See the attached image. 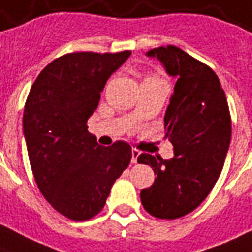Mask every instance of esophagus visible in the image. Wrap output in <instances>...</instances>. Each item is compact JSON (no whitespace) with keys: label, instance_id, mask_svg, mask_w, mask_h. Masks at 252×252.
Wrapping results in <instances>:
<instances>
[{"label":"esophagus","instance_id":"1","mask_svg":"<svg viewBox=\"0 0 252 252\" xmlns=\"http://www.w3.org/2000/svg\"><path fill=\"white\" fill-rule=\"evenodd\" d=\"M139 155H140V152L138 150V149H132V160H131V161H132L133 164L136 162V160H138Z\"/></svg>","mask_w":252,"mask_h":252}]
</instances>
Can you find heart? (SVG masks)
Here are the masks:
<instances>
[{"label": "heart", "mask_w": 252, "mask_h": 252, "mask_svg": "<svg viewBox=\"0 0 252 252\" xmlns=\"http://www.w3.org/2000/svg\"><path fill=\"white\" fill-rule=\"evenodd\" d=\"M149 78H155V77H153V76H148V77H146V78H145V80H149Z\"/></svg>", "instance_id": "heart-1"}]
</instances>
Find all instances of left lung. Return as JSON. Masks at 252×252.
<instances>
[{
    "label": "left lung",
    "mask_w": 252,
    "mask_h": 252,
    "mask_svg": "<svg viewBox=\"0 0 252 252\" xmlns=\"http://www.w3.org/2000/svg\"><path fill=\"white\" fill-rule=\"evenodd\" d=\"M148 55L178 80L164 116L174 157H138L157 176L140 191V201L156 218L176 220L196 210L217 184L230 143L232 120L225 91L210 66L174 45L155 48Z\"/></svg>",
    "instance_id": "1"
}]
</instances>
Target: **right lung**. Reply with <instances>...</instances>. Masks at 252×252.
<instances>
[{
	"mask_svg": "<svg viewBox=\"0 0 252 252\" xmlns=\"http://www.w3.org/2000/svg\"><path fill=\"white\" fill-rule=\"evenodd\" d=\"M129 55H63L41 71L29 92L23 132L32 175L48 203L68 220H88L102 211L131 161L126 142L103 148L87 126L107 78Z\"/></svg>",
	"mask_w": 252,
	"mask_h": 252,
	"instance_id": "right-lung-1",
	"label": "right lung"
}]
</instances>
